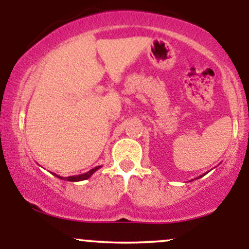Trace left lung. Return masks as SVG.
Segmentation results:
<instances>
[{
    "instance_id": "obj_1",
    "label": "left lung",
    "mask_w": 249,
    "mask_h": 249,
    "mask_svg": "<svg viewBox=\"0 0 249 249\" xmlns=\"http://www.w3.org/2000/svg\"><path fill=\"white\" fill-rule=\"evenodd\" d=\"M199 178H201V176H200V177H199Z\"/></svg>"
}]
</instances>
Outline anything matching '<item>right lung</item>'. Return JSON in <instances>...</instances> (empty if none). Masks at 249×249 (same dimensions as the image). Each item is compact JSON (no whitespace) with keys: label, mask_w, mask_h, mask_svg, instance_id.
I'll return each mask as SVG.
<instances>
[{"label":"right lung","mask_w":249,"mask_h":249,"mask_svg":"<svg viewBox=\"0 0 249 249\" xmlns=\"http://www.w3.org/2000/svg\"><path fill=\"white\" fill-rule=\"evenodd\" d=\"M101 167H102V166H96V167H93L92 170L89 171V172L83 173V174H78V176L61 177V176H58V174H55V173H53V176H55V177H57V178H59V179H62V180H68V181H82V180H87V179L90 178V177L92 176V174L95 173L97 170H99V168H101Z\"/></svg>","instance_id":"add662e5"}]
</instances>
